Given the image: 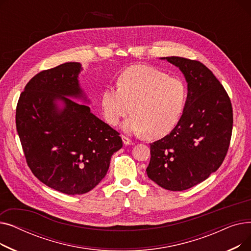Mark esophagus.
<instances>
[{
  "label": "esophagus",
  "instance_id": "34e87169",
  "mask_svg": "<svg viewBox=\"0 0 251 251\" xmlns=\"http://www.w3.org/2000/svg\"><path fill=\"white\" fill-rule=\"evenodd\" d=\"M122 140H123V143L125 144V146H131V144L134 143L130 138H128L127 136H124V135H122Z\"/></svg>",
  "mask_w": 251,
  "mask_h": 251
}]
</instances>
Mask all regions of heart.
<instances>
[{"label": "heart", "instance_id": "b5f03b06", "mask_svg": "<svg viewBox=\"0 0 251 251\" xmlns=\"http://www.w3.org/2000/svg\"><path fill=\"white\" fill-rule=\"evenodd\" d=\"M116 87L101 94L103 117L117 125L130 113L123 124L128 133H144L151 138L162 137L177 125L186 100V86L181 79L148 65H132L123 70Z\"/></svg>", "mask_w": 251, "mask_h": 251}]
</instances>
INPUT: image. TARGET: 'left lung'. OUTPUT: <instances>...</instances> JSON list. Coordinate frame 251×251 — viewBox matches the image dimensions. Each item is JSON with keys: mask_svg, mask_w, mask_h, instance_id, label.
Returning a JSON list of instances; mask_svg holds the SVG:
<instances>
[{"mask_svg": "<svg viewBox=\"0 0 251 251\" xmlns=\"http://www.w3.org/2000/svg\"><path fill=\"white\" fill-rule=\"evenodd\" d=\"M162 59L181 70L188 92L178 124L170 134L151 143L147 173L159 186L182 191L207 179L224 162L233 110L225 88L202 63L181 57Z\"/></svg>", "mask_w": 251, "mask_h": 251, "instance_id": "1", "label": "left lung"}]
</instances>
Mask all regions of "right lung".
<instances>
[{"instance_id": "1", "label": "right lung", "mask_w": 251, "mask_h": 251, "mask_svg": "<svg viewBox=\"0 0 251 251\" xmlns=\"http://www.w3.org/2000/svg\"><path fill=\"white\" fill-rule=\"evenodd\" d=\"M81 70L80 63L69 62L37 73L16 108L17 132L31 172L68 195L94 189L107 174L113 153L123 147L116 130L88 105L71 100L87 101L78 81Z\"/></svg>"}]
</instances>
